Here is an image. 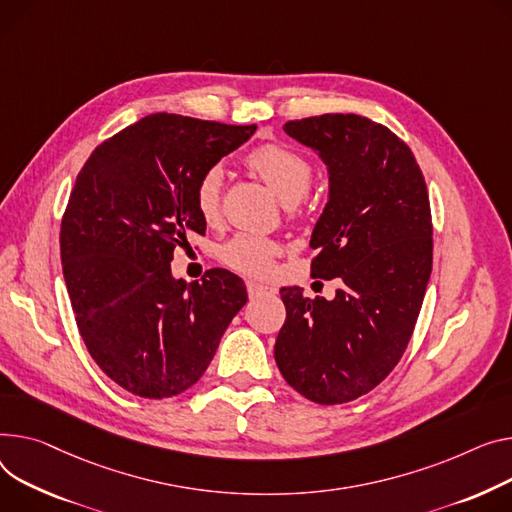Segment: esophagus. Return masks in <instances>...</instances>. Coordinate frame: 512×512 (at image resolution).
<instances>
[{"mask_svg":"<svg viewBox=\"0 0 512 512\" xmlns=\"http://www.w3.org/2000/svg\"><path fill=\"white\" fill-rule=\"evenodd\" d=\"M247 292L255 300V298H261V296H274L276 288H269V286L257 284V282H247Z\"/></svg>","mask_w":512,"mask_h":512,"instance_id":"34e87169","label":"esophagus"}]
</instances>
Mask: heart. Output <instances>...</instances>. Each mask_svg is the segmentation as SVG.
Here are the masks:
<instances>
[{"instance_id": "heart-1", "label": "heart", "mask_w": 512, "mask_h": 512, "mask_svg": "<svg viewBox=\"0 0 512 512\" xmlns=\"http://www.w3.org/2000/svg\"><path fill=\"white\" fill-rule=\"evenodd\" d=\"M245 166L255 173L284 203H296L309 193L315 181V166L296 150L282 144H263L245 156ZM224 170L214 164L199 175L193 201L203 222H216L222 212ZM280 253L276 241L267 236L241 232L222 247V261L247 276H267Z\"/></svg>"}]
</instances>
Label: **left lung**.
I'll use <instances>...</instances> for the list:
<instances>
[{
  "label": "left lung",
  "mask_w": 512,
  "mask_h": 512,
  "mask_svg": "<svg viewBox=\"0 0 512 512\" xmlns=\"http://www.w3.org/2000/svg\"><path fill=\"white\" fill-rule=\"evenodd\" d=\"M329 166V201L311 247L313 278L339 280L333 300L282 288L276 362L321 405L383 383L410 344L432 271V214L422 170L397 135L354 113L284 123Z\"/></svg>",
  "instance_id": "1"
}]
</instances>
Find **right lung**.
Segmentation results:
<instances>
[{"label": "right lung", "mask_w": 512, "mask_h": 512, "mask_svg": "<svg viewBox=\"0 0 512 512\" xmlns=\"http://www.w3.org/2000/svg\"><path fill=\"white\" fill-rule=\"evenodd\" d=\"M255 129L154 113L98 144L78 173L61 218L63 278L92 360L133 395L195 385L247 304L230 271L187 284L170 261L191 232H206L193 201L199 175Z\"/></svg>", "instance_id": "add662e5"}]
</instances>
